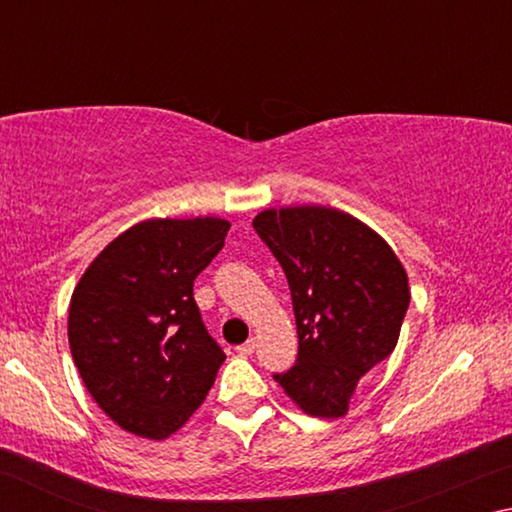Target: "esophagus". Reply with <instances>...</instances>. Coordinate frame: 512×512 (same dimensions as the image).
<instances>
[{"label": "esophagus", "mask_w": 512, "mask_h": 512, "mask_svg": "<svg viewBox=\"0 0 512 512\" xmlns=\"http://www.w3.org/2000/svg\"><path fill=\"white\" fill-rule=\"evenodd\" d=\"M237 352L244 354V357H248V354H253L255 352V339H248L246 343L237 345Z\"/></svg>", "instance_id": "esophagus-1"}]
</instances>
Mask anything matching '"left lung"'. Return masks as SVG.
Here are the masks:
<instances>
[{"label": "left lung", "mask_w": 512, "mask_h": 512, "mask_svg": "<svg viewBox=\"0 0 512 512\" xmlns=\"http://www.w3.org/2000/svg\"><path fill=\"white\" fill-rule=\"evenodd\" d=\"M259 239L287 275L298 359L273 375L302 411L343 418L359 379L395 350L409 277L393 248L352 214L323 205L264 210Z\"/></svg>", "instance_id": "left-lung-1"}]
</instances>
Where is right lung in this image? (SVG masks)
I'll list each match as a JSON object with an SVG mask.
<instances>
[{
  "label": "right lung",
  "instance_id": "obj_1",
  "mask_svg": "<svg viewBox=\"0 0 512 512\" xmlns=\"http://www.w3.org/2000/svg\"><path fill=\"white\" fill-rule=\"evenodd\" d=\"M230 223L149 219L101 250L69 302V350L94 402L135 436L162 440L192 418L225 361L194 280Z\"/></svg>",
  "mask_w": 512,
  "mask_h": 512
}]
</instances>
